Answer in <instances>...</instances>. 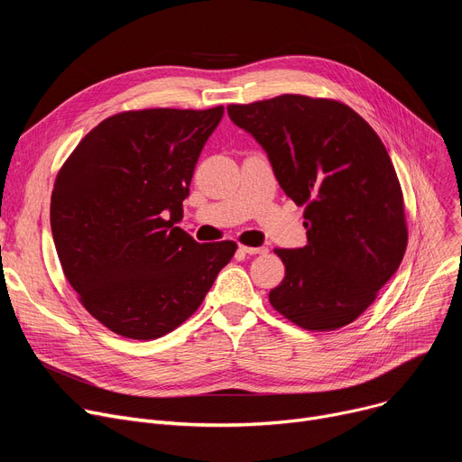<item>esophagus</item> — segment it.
<instances>
[{
	"instance_id": "esophagus-1",
	"label": "esophagus",
	"mask_w": 462,
	"mask_h": 462,
	"mask_svg": "<svg viewBox=\"0 0 462 462\" xmlns=\"http://www.w3.org/2000/svg\"><path fill=\"white\" fill-rule=\"evenodd\" d=\"M239 251L245 254H265L268 253V249L265 247H247V245H239Z\"/></svg>"
}]
</instances>
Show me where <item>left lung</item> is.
Wrapping results in <instances>:
<instances>
[{
  "instance_id": "1",
  "label": "left lung",
  "mask_w": 462,
  "mask_h": 462,
  "mask_svg": "<svg viewBox=\"0 0 462 462\" xmlns=\"http://www.w3.org/2000/svg\"><path fill=\"white\" fill-rule=\"evenodd\" d=\"M228 116L251 133L286 197L305 206L307 245L275 249L286 273L270 292L284 319L309 331L354 322L402 262V190L382 140L350 106L286 93Z\"/></svg>"
}]
</instances>
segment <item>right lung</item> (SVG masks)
Segmentation results:
<instances>
[{
    "label": "right lung",
    "mask_w": 462,
    "mask_h": 462,
    "mask_svg": "<svg viewBox=\"0 0 462 462\" xmlns=\"http://www.w3.org/2000/svg\"><path fill=\"white\" fill-rule=\"evenodd\" d=\"M225 114L145 108L106 117L58 172L51 225L69 284L110 331L150 341L200 307L234 241L176 226L194 166Z\"/></svg>",
    "instance_id": "right-lung-1"
}]
</instances>
